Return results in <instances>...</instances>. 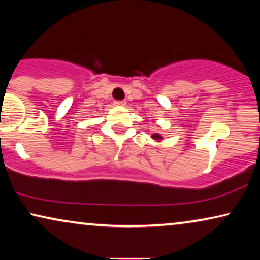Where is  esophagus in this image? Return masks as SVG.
<instances>
[{
    "mask_svg": "<svg viewBox=\"0 0 260 260\" xmlns=\"http://www.w3.org/2000/svg\"><path fill=\"white\" fill-rule=\"evenodd\" d=\"M126 104L125 101H116L115 102V105H118V106H124Z\"/></svg>",
    "mask_w": 260,
    "mask_h": 260,
    "instance_id": "1",
    "label": "esophagus"
}]
</instances>
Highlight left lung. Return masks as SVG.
Wrapping results in <instances>:
<instances>
[{
	"mask_svg": "<svg viewBox=\"0 0 260 260\" xmlns=\"http://www.w3.org/2000/svg\"><path fill=\"white\" fill-rule=\"evenodd\" d=\"M151 137H152V138H155V140H157V141L162 140V136H161V135H158V134H154V135H151Z\"/></svg>",
	"mask_w": 260,
	"mask_h": 260,
	"instance_id": "left-lung-1",
	"label": "left lung"
}]
</instances>
